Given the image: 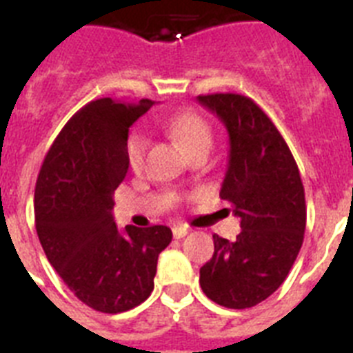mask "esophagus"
Instances as JSON below:
<instances>
[{
	"label": "esophagus",
	"mask_w": 353,
	"mask_h": 353,
	"mask_svg": "<svg viewBox=\"0 0 353 353\" xmlns=\"http://www.w3.org/2000/svg\"><path fill=\"white\" fill-rule=\"evenodd\" d=\"M187 233H189V228L182 226V224H179V226L173 228V236H174V239H182V236H185Z\"/></svg>",
	"instance_id": "obj_1"
}]
</instances>
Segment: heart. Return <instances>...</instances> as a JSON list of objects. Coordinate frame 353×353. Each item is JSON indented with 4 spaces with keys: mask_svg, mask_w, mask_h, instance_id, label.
I'll return each instance as SVG.
<instances>
[{
    "mask_svg": "<svg viewBox=\"0 0 353 353\" xmlns=\"http://www.w3.org/2000/svg\"><path fill=\"white\" fill-rule=\"evenodd\" d=\"M164 127L171 132L176 141L183 146L187 154H191L192 150L199 146H210L212 145V127L207 120L196 111H180L173 117L166 118ZM146 148H148V138L145 132L139 129L130 130L125 141V154L130 168H139L145 159Z\"/></svg>",
    "mask_w": 353,
    "mask_h": 353,
    "instance_id": "1",
    "label": "heart"
}]
</instances>
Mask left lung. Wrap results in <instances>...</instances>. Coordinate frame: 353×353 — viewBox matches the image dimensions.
<instances>
[{
  "instance_id": "1",
  "label": "left lung",
  "mask_w": 353,
  "mask_h": 353,
  "mask_svg": "<svg viewBox=\"0 0 353 353\" xmlns=\"http://www.w3.org/2000/svg\"><path fill=\"white\" fill-rule=\"evenodd\" d=\"M230 136V161L219 196L240 217L235 242L214 235V256L199 269L210 301L245 310L270 297L302 248L305 198L297 162L263 109L239 93L199 95Z\"/></svg>"
}]
</instances>
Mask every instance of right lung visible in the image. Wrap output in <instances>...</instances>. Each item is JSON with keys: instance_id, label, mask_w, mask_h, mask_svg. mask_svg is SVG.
<instances>
[{"instance_id": "add662e5", "label": "right lung", "mask_w": 353, "mask_h": 353, "mask_svg": "<svg viewBox=\"0 0 353 353\" xmlns=\"http://www.w3.org/2000/svg\"><path fill=\"white\" fill-rule=\"evenodd\" d=\"M154 101L99 99L81 108L56 136L35 185V226L49 263L70 292L101 313H123L150 297L168 226L118 232L113 194L129 161V127Z\"/></svg>"}]
</instances>
